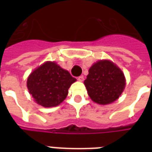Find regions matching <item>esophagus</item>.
<instances>
[{"mask_svg":"<svg viewBox=\"0 0 152 152\" xmlns=\"http://www.w3.org/2000/svg\"><path fill=\"white\" fill-rule=\"evenodd\" d=\"M78 80L80 81V82H83V81L84 80V77H83V76H79V77H78Z\"/></svg>","mask_w":152,"mask_h":152,"instance_id":"esophagus-1","label":"esophagus"}]
</instances>
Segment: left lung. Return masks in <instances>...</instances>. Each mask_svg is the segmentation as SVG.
Segmentation results:
<instances>
[{
  "instance_id": "8db88e82",
  "label": "left lung",
  "mask_w": 152,
  "mask_h": 152,
  "mask_svg": "<svg viewBox=\"0 0 152 152\" xmlns=\"http://www.w3.org/2000/svg\"><path fill=\"white\" fill-rule=\"evenodd\" d=\"M88 72L84 85L92 101L106 105L118 99L125 89V78L114 63L108 60L99 61Z\"/></svg>"
}]
</instances>
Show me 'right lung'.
Segmentation results:
<instances>
[{"mask_svg":"<svg viewBox=\"0 0 152 152\" xmlns=\"http://www.w3.org/2000/svg\"><path fill=\"white\" fill-rule=\"evenodd\" d=\"M76 79L53 61H46L30 74L27 86L37 103L44 107L58 106L65 99Z\"/></svg>","mask_w":152,"mask_h":152,"instance_id":"1","label":"right lung"}]
</instances>
